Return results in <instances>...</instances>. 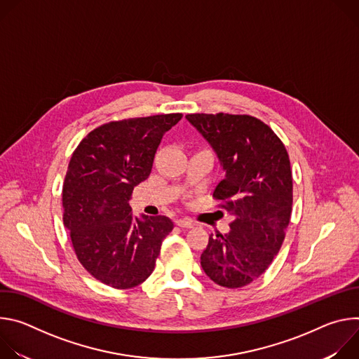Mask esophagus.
<instances>
[{"label":"esophagus","instance_id":"obj_1","mask_svg":"<svg viewBox=\"0 0 359 359\" xmlns=\"http://www.w3.org/2000/svg\"><path fill=\"white\" fill-rule=\"evenodd\" d=\"M176 226L182 227V229H191L193 227V222L189 219H176Z\"/></svg>","mask_w":359,"mask_h":359}]
</instances>
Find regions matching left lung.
<instances>
[{"label": "left lung", "mask_w": 359, "mask_h": 359, "mask_svg": "<svg viewBox=\"0 0 359 359\" xmlns=\"http://www.w3.org/2000/svg\"><path fill=\"white\" fill-rule=\"evenodd\" d=\"M186 118L217 153L226 177L213 198L234 217L227 234L209 237L200 264L216 284L240 288L264 274L283 245L292 210L288 153L274 130L254 116Z\"/></svg>", "instance_id": "left-lung-1"}]
</instances>
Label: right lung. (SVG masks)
<instances>
[{
  "mask_svg": "<svg viewBox=\"0 0 359 359\" xmlns=\"http://www.w3.org/2000/svg\"><path fill=\"white\" fill-rule=\"evenodd\" d=\"M182 114L130 118L89 132L72 153L62 186L64 226L76 259L97 281L118 290L142 284L155 270L166 216L135 219L129 200L147 179L163 135Z\"/></svg>",
  "mask_w": 359,
  "mask_h": 359,
  "instance_id": "add662e5",
  "label": "right lung"
}]
</instances>
